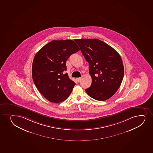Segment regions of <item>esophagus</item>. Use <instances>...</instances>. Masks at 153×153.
<instances>
[{"instance_id":"obj_1","label":"esophagus","mask_w":153,"mask_h":153,"mask_svg":"<svg viewBox=\"0 0 153 153\" xmlns=\"http://www.w3.org/2000/svg\"><path fill=\"white\" fill-rule=\"evenodd\" d=\"M76 79H77V80L78 82H79V81H80L81 80V77L77 78Z\"/></svg>"}]
</instances>
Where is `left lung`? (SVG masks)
I'll return each mask as SVG.
<instances>
[{
	"mask_svg": "<svg viewBox=\"0 0 153 153\" xmlns=\"http://www.w3.org/2000/svg\"><path fill=\"white\" fill-rule=\"evenodd\" d=\"M84 58L89 64L92 82L85 89L95 100L105 101L115 94L124 77L121 57L112 47L101 40L75 39Z\"/></svg>",
	"mask_w": 153,
	"mask_h": 153,
	"instance_id": "1",
	"label": "left lung"
}]
</instances>
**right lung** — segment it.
<instances>
[{
    "mask_svg": "<svg viewBox=\"0 0 153 153\" xmlns=\"http://www.w3.org/2000/svg\"><path fill=\"white\" fill-rule=\"evenodd\" d=\"M80 50L72 40H53L36 53L33 60L32 76L35 85L48 101H64L72 93L75 83L69 78L66 61Z\"/></svg>",
    "mask_w": 153,
    "mask_h": 153,
    "instance_id": "add662e5",
    "label": "right lung"
}]
</instances>
